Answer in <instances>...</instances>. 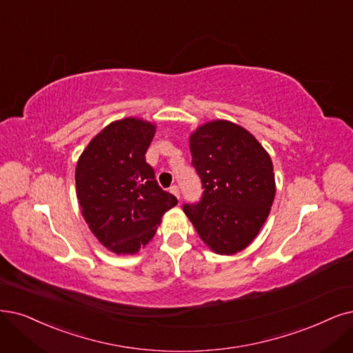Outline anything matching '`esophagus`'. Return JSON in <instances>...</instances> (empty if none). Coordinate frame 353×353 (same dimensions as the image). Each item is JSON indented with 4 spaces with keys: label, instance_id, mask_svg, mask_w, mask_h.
Wrapping results in <instances>:
<instances>
[{
    "label": "esophagus",
    "instance_id": "obj_1",
    "mask_svg": "<svg viewBox=\"0 0 353 353\" xmlns=\"http://www.w3.org/2000/svg\"><path fill=\"white\" fill-rule=\"evenodd\" d=\"M170 192H172L173 194H174V196L179 199L180 198V193H179V188L174 185V186H172V188H170Z\"/></svg>",
    "mask_w": 353,
    "mask_h": 353
}]
</instances>
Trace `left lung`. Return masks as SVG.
<instances>
[{
  "label": "left lung",
  "mask_w": 353,
  "mask_h": 353,
  "mask_svg": "<svg viewBox=\"0 0 353 353\" xmlns=\"http://www.w3.org/2000/svg\"><path fill=\"white\" fill-rule=\"evenodd\" d=\"M189 148L205 190L183 211L214 253L236 254L256 239L275 199L270 155L249 130L224 119L198 126Z\"/></svg>",
  "instance_id": "obj_1"
}]
</instances>
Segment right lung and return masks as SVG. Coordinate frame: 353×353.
<instances>
[{
    "label": "right lung",
    "instance_id": "1",
    "mask_svg": "<svg viewBox=\"0 0 353 353\" xmlns=\"http://www.w3.org/2000/svg\"><path fill=\"white\" fill-rule=\"evenodd\" d=\"M157 126L123 117L88 142L75 168L77 198L94 237L116 254H135L155 236L163 215L177 205L157 183L145 152Z\"/></svg>",
    "mask_w": 353,
    "mask_h": 353
}]
</instances>
